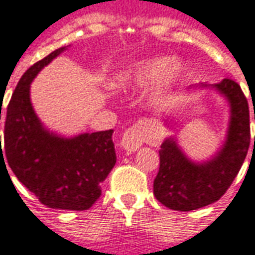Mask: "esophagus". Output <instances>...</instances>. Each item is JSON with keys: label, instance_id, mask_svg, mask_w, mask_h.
Wrapping results in <instances>:
<instances>
[{"label": "esophagus", "instance_id": "1", "mask_svg": "<svg viewBox=\"0 0 255 255\" xmlns=\"http://www.w3.org/2000/svg\"><path fill=\"white\" fill-rule=\"evenodd\" d=\"M144 132L142 124H135L131 128H128L122 138V147L127 151H136L142 146Z\"/></svg>", "mask_w": 255, "mask_h": 255}]
</instances>
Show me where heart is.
Instances as JSON below:
<instances>
[{"label": "heart", "mask_w": 255, "mask_h": 255, "mask_svg": "<svg viewBox=\"0 0 255 255\" xmlns=\"http://www.w3.org/2000/svg\"><path fill=\"white\" fill-rule=\"evenodd\" d=\"M187 67L183 60L169 56L142 58L119 72L113 89L138 90L149 86L146 100L150 108L168 104L186 79Z\"/></svg>", "instance_id": "b5f03b06"}]
</instances>
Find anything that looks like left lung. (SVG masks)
<instances>
[{"mask_svg":"<svg viewBox=\"0 0 255 255\" xmlns=\"http://www.w3.org/2000/svg\"><path fill=\"white\" fill-rule=\"evenodd\" d=\"M205 89H213L227 101L228 128L223 144L205 161L191 160L179 146L176 136L164 139L153 191L154 197L172 210L190 212L219 201L234 182L250 146L249 104L241 86L231 79H223L214 84L190 86L188 91ZM162 120L165 127H172L171 116Z\"/></svg>","mask_w":255,"mask_h":255,"instance_id":"8db88e82","label":"left lung"}]
</instances>
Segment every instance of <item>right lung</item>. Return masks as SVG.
<instances>
[{
    "label": "right lung",
    "mask_w": 255,
    "mask_h": 255,
    "mask_svg": "<svg viewBox=\"0 0 255 255\" xmlns=\"http://www.w3.org/2000/svg\"><path fill=\"white\" fill-rule=\"evenodd\" d=\"M67 47H60L42 58L19 80L6 109L0 157L6 155L19 182L45 206L87 210L100 198L101 183L116 164L113 129L83 132L71 138L58 135L43 126L30 97L31 83L36 75Z\"/></svg>",
    "instance_id": "add662e5"
}]
</instances>
